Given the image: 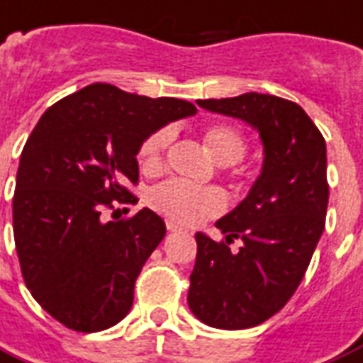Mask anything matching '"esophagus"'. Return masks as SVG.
Returning <instances> with one entry per match:
<instances>
[{"instance_id":"1","label":"esophagus","mask_w":363,"mask_h":363,"mask_svg":"<svg viewBox=\"0 0 363 363\" xmlns=\"http://www.w3.org/2000/svg\"><path fill=\"white\" fill-rule=\"evenodd\" d=\"M166 230L170 231V233H174V231H182V228H179V225H176V223L168 222L166 223Z\"/></svg>"}]
</instances>
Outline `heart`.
<instances>
[{
    "mask_svg": "<svg viewBox=\"0 0 363 363\" xmlns=\"http://www.w3.org/2000/svg\"><path fill=\"white\" fill-rule=\"evenodd\" d=\"M174 141V130L164 126L152 132L140 147V162L147 172H159ZM204 145L222 164H235L247 152V138L231 124H212L203 132ZM149 203L155 211L178 223H199L220 214L228 206V197L220 187L193 185L184 179H168L152 187Z\"/></svg>",
    "mask_w": 363,
    "mask_h": 363,
    "instance_id": "b5f03b06",
    "label": "heart"
}]
</instances>
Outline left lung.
Segmentation results:
<instances>
[{
  "label": "left lung",
  "mask_w": 363,
  "mask_h": 363,
  "mask_svg": "<svg viewBox=\"0 0 363 363\" xmlns=\"http://www.w3.org/2000/svg\"><path fill=\"white\" fill-rule=\"evenodd\" d=\"M199 107L233 116L258 130L264 145L260 176L249 195L216 222V243L197 233V260L187 304L206 325H260L295 295L325 228V140L304 108L268 94L199 99ZM241 238L239 251L229 243Z\"/></svg>",
  "instance_id": "left-lung-1"
}]
</instances>
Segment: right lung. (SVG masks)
<instances>
[{"label": "right lung", "instance_id": "add662e5", "mask_svg": "<svg viewBox=\"0 0 363 363\" xmlns=\"http://www.w3.org/2000/svg\"><path fill=\"white\" fill-rule=\"evenodd\" d=\"M195 113L189 101L91 84L51 105L30 133L13 197L16 255L32 296L68 329L103 331L130 312L166 225L149 208L106 214L135 201L128 187L140 179L141 143Z\"/></svg>", "mask_w": 363, "mask_h": 363}]
</instances>
